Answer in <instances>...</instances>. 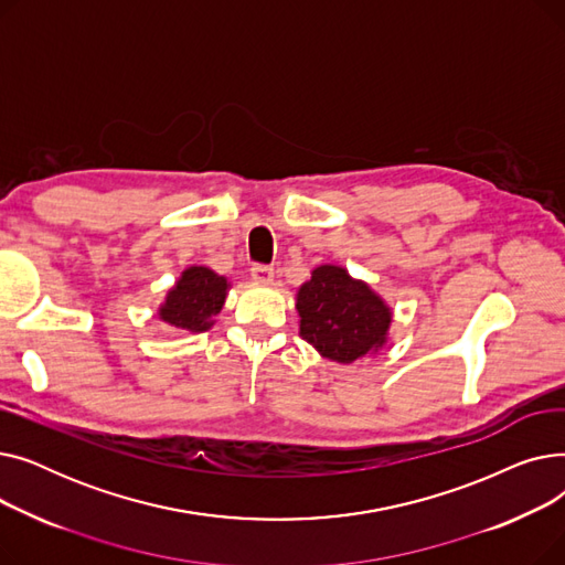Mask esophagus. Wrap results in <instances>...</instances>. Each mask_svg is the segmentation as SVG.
<instances>
[{
	"mask_svg": "<svg viewBox=\"0 0 565 565\" xmlns=\"http://www.w3.org/2000/svg\"><path fill=\"white\" fill-rule=\"evenodd\" d=\"M273 277H275V270L270 265H254L252 267V279L256 284H270Z\"/></svg>",
	"mask_w": 565,
	"mask_h": 565,
	"instance_id": "1",
	"label": "esophagus"
}]
</instances>
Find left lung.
<instances>
[{"label": "left lung", "mask_w": 565, "mask_h": 565, "mask_svg": "<svg viewBox=\"0 0 565 565\" xmlns=\"http://www.w3.org/2000/svg\"><path fill=\"white\" fill-rule=\"evenodd\" d=\"M295 309L300 337L337 364L373 358L387 345L394 322V309L382 295L334 263L313 267L295 295Z\"/></svg>", "instance_id": "left-lung-1"}]
</instances>
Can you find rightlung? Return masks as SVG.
<instances>
[{
  "label": "right lung",
  "instance_id": "1",
  "mask_svg": "<svg viewBox=\"0 0 565 565\" xmlns=\"http://www.w3.org/2000/svg\"><path fill=\"white\" fill-rule=\"evenodd\" d=\"M231 281L205 265H190L167 290L158 307V318L173 330L201 334L215 324Z\"/></svg>",
  "mask_w": 565,
  "mask_h": 565
}]
</instances>
